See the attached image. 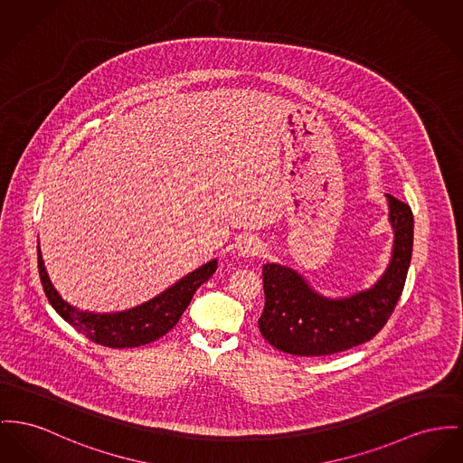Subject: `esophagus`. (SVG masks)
<instances>
[{
	"mask_svg": "<svg viewBox=\"0 0 463 463\" xmlns=\"http://www.w3.org/2000/svg\"><path fill=\"white\" fill-rule=\"evenodd\" d=\"M260 254H261V246L254 239H244L239 244V256H242V258H256Z\"/></svg>",
	"mask_w": 463,
	"mask_h": 463,
	"instance_id": "obj_1",
	"label": "esophagus"
}]
</instances>
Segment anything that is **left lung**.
Returning a JSON list of instances; mask_svg holds the SVG:
<instances>
[{
    "instance_id": "1",
    "label": "left lung",
    "mask_w": 463,
    "mask_h": 463,
    "mask_svg": "<svg viewBox=\"0 0 463 463\" xmlns=\"http://www.w3.org/2000/svg\"><path fill=\"white\" fill-rule=\"evenodd\" d=\"M395 230L388 270L367 291L328 300L312 291L295 270L263 265L265 307L258 319L263 339L297 356H326L373 339L393 314L403 291L411 256L414 217L407 203L386 194Z\"/></svg>"
}]
</instances>
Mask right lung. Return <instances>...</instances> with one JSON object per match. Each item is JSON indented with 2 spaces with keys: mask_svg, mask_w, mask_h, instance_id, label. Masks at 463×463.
Instances as JSON below:
<instances>
[{
  "mask_svg": "<svg viewBox=\"0 0 463 463\" xmlns=\"http://www.w3.org/2000/svg\"><path fill=\"white\" fill-rule=\"evenodd\" d=\"M216 260L209 261L140 307L118 314H91L80 312L62 300L47 278L38 250V276L51 306L86 339L112 349L138 347L166 335L179 323L194 291L216 272Z\"/></svg>",
  "mask_w": 463,
  "mask_h": 463,
  "instance_id": "obj_1",
  "label": "right lung"
}]
</instances>
